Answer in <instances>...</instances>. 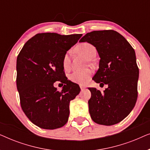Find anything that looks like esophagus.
I'll return each instance as SVG.
<instances>
[{"label": "esophagus", "mask_w": 150, "mask_h": 150, "mask_svg": "<svg viewBox=\"0 0 150 150\" xmlns=\"http://www.w3.org/2000/svg\"><path fill=\"white\" fill-rule=\"evenodd\" d=\"M80 87H81V90H83V89H85V88H86L85 85H80Z\"/></svg>", "instance_id": "esophagus-1"}]
</instances>
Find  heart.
<instances>
[{
  "label": "heart",
  "mask_w": 150,
  "mask_h": 150,
  "mask_svg": "<svg viewBox=\"0 0 150 150\" xmlns=\"http://www.w3.org/2000/svg\"><path fill=\"white\" fill-rule=\"evenodd\" d=\"M76 50L78 52L85 54L89 59L93 58L96 54L95 47L87 42H83L78 45L76 48ZM70 55V51H67L62 58V66L65 70H69L71 68V61ZM92 74L93 71L91 69H76L72 74H71L69 76V79L73 83L83 84L89 79Z\"/></svg>",
  "instance_id": "obj_1"
}]
</instances>
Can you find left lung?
Instances as JSON below:
<instances>
[{
	"label": "left lung",
	"mask_w": 150,
	"mask_h": 150,
	"mask_svg": "<svg viewBox=\"0 0 150 150\" xmlns=\"http://www.w3.org/2000/svg\"><path fill=\"white\" fill-rule=\"evenodd\" d=\"M79 42H87L97 49L99 69L93 79L100 85H108L104 93L89 88L91 97L88 104L92 120L105 126L117 124L128 115L138 97L139 67L134 48L113 30H93Z\"/></svg>",
	"instance_id": "obj_1"
}]
</instances>
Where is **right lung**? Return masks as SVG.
Wrapping results in <instances>:
<instances>
[{
	"label": "right lung",
	"instance_id": "obj_1",
	"mask_svg": "<svg viewBox=\"0 0 150 150\" xmlns=\"http://www.w3.org/2000/svg\"><path fill=\"white\" fill-rule=\"evenodd\" d=\"M82 35L38 33L18 55L16 84L20 105L28 120L41 128L53 130L67 122L69 102L81 89L65 76L62 58ZM56 81L64 84L61 92L53 85Z\"/></svg>",
	"mask_w": 150,
	"mask_h": 150
}]
</instances>
